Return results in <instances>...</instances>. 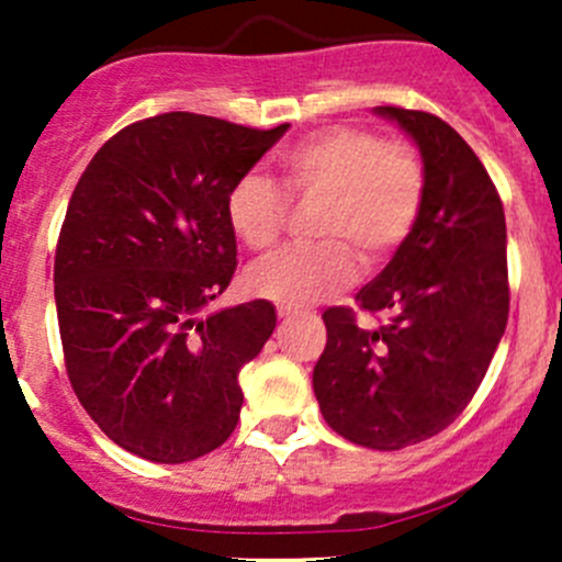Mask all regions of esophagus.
<instances>
[{"instance_id":"1","label":"esophagus","mask_w":562,"mask_h":562,"mask_svg":"<svg viewBox=\"0 0 562 562\" xmlns=\"http://www.w3.org/2000/svg\"><path fill=\"white\" fill-rule=\"evenodd\" d=\"M277 315H280V321H291V317H296L299 313L291 307H277Z\"/></svg>"}]
</instances>
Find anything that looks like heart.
<instances>
[{"label": "heart", "mask_w": 562, "mask_h": 562, "mask_svg": "<svg viewBox=\"0 0 562 562\" xmlns=\"http://www.w3.org/2000/svg\"><path fill=\"white\" fill-rule=\"evenodd\" d=\"M285 189L299 201H321L313 245L288 247L247 271L255 296L285 307H310L348 288L361 263L391 258L416 228L427 173L413 146L383 140L364 127H331L282 155ZM228 225L255 252L274 247L291 220V198L274 179L245 173L225 201Z\"/></svg>", "instance_id": "obj_1"}]
</instances>
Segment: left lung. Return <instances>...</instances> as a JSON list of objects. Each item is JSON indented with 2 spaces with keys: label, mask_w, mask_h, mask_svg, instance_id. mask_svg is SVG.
<instances>
[{
  "label": "left lung",
  "mask_w": 562,
  "mask_h": 562,
  "mask_svg": "<svg viewBox=\"0 0 562 562\" xmlns=\"http://www.w3.org/2000/svg\"><path fill=\"white\" fill-rule=\"evenodd\" d=\"M424 160L427 195L386 269L350 307H328L313 389L323 418L350 443L400 451L443 432L484 381L508 323L506 214L462 135L427 111L381 105Z\"/></svg>",
  "instance_id": "8db88e82"
}]
</instances>
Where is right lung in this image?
I'll return each instance as SVG.
<instances>
[{
    "instance_id": "right-lung-1",
    "label": "right lung",
    "mask_w": 562,
    "mask_h": 562,
    "mask_svg": "<svg viewBox=\"0 0 562 562\" xmlns=\"http://www.w3.org/2000/svg\"><path fill=\"white\" fill-rule=\"evenodd\" d=\"M285 130L187 111L140 119L100 146L72 190L54 258L67 378L130 454L190 462L236 429L239 370L277 313L266 299L206 307L236 271L231 187Z\"/></svg>"
}]
</instances>
